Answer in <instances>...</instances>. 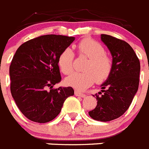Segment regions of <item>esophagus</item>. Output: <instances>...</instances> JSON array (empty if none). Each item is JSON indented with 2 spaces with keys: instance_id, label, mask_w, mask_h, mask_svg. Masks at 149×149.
<instances>
[{
  "instance_id": "34e87169",
  "label": "esophagus",
  "mask_w": 149,
  "mask_h": 149,
  "mask_svg": "<svg viewBox=\"0 0 149 149\" xmlns=\"http://www.w3.org/2000/svg\"><path fill=\"white\" fill-rule=\"evenodd\" d=\"M74 95H75L76 96H79V97H81V98H84V97L86 96V95H84V93H81V92H79V91H77V90L74 92Z\"/></svg>"
}]
</instances>
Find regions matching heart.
<instances>
[{
	"label": "heart",
	"mask_w": 149,
	"mask_h": 149,
	"mask_svg": "<svg viewBox=\"0 0 149 149\" xmlns=\"http://www.w3.org/2000/svg\"><path fill=\"white\" fill-rule=\"evenodd\" d=\"M80 56L87 57L84 67V72H73L65 78V84L78 90H84L93 85L95 81L102 82L110 75L113 63L110 56L105 54V49L100 43L91 39H84L76 45ZM74 52L65 48L58 57V65L63 74H68L73 68Z\"/></svg>",
	"instance_id": "1"
}]
</instances>
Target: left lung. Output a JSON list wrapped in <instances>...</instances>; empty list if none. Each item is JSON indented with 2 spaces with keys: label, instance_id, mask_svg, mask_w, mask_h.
I'll return each instance as SVG.
<instances>
[{
  "label": "left lung",
  "instance_id": "left-lung-1",
  "mask_svg": "<svg viewBox=\"0 0 149 149\" xmlns=\"http://www.w3.org/2000/svg\"><path fill=\"white\" fill-rule=\"evenodd\" d=\"M101 39L111 54L113 67L101 85V95H93L98 101L89 115L95 120L108 122L123 115L131 105L139 87L140 63L126 42L106 34H101Z\"/></svg>",
  "mask_w": 149,
  "mask_h": 149
}]
</instances>
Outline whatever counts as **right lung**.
<instances>
[{
	"instance_id": "right-lung-1",
	"label": "right lung",
	"mask_w": 149,
	"mask_h": 149,
	"mask_svg": "<svg viewBox=\"0 0 149 149\" xmlns=\"http://www.w3.org/2000/svg\"><path fill=\"white\" fill-rule=\"evenodd\" d=\"M74 39L53 34L41 36L17 49L10 66V90L18 109L30 120L38 123L53 120L65 99L74 95L71 86L52 88L61 81L59 55Z\"/></svg>"
}]
</instances>
